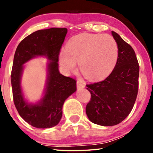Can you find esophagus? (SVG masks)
Wrapping results in <instances>:
<instances>
[{"instance_id":"obj_1","label":"esophagus","mask_w":153,"mask_h":153,"mask_svg":"<svg viewBox=\"0 0 153 153\" xmlns=\"http://www.w3.org/2000/svg\"><path fill=\"white\" fill-rule=\"evenodd\" d=\"M85 85V83L82 81L78 80L76 81V87L78 89H81V88H84Z\"/></svg>"}]
</instances>
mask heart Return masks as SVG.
<instances>
[{"instance_id":"1","label":"heart","mask_w":153,"mask_h":153,"mask_svg":"<svg viewBox=\"0 0 153 153\" xmlns=\"http://www.w3.org/2000/svg\"><path fill=\"white\" fill-rule=\"evenodd\" d=\"M118 48L109 35L81 34L70 39L67 50L60 51L59 60L68 72L76 69L91 80H99L109 74L116 63Z\"/></svg>"}]
</instances>
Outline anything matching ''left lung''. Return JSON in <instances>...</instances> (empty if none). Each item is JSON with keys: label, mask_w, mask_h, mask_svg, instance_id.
Masks as SVG:
<instances>
[{"label": "left lung", "mask_w": 153, "mask_h": 153, "mask_svg": "<svg viewBox=\"0 0 153 153\" xmlns=\"http://www.w3.org/2000/svg\"><path fill=\"white\" fill-rule=\"evenodd\" d=\"M111 33L118 47L115 68L104 80L86 85L91 95L86 114L92 123L102 126H113L125 120L139 90V65L135 52L118 34Z\"/></svg>", "instance_id": "obj_1"}]
</instances>
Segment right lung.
<instances>
[{"label": "right lung", "instance_id": "obj_1", "mask_svg": "<svg viewBox=\"0 0 153 153\" xmlns=\"http://www.w3.org/2000/svg\"><path fill=\"white\" fill-rule=\"evenodd\" d=\"M67 33L65 28L37 30L21 42L14 53L11 72L14 105L20 116L37 128H50L58 125L62 117L64 102L76 90V80L63 76L58 71L59 54ZM37 55H45L52 61L49 64L45 95L39 104L30 105L22 97L20 79L22 65Z\"/></svg>", "mask_w": 153, "mask_h": 153}]
</instances>
